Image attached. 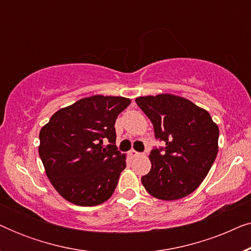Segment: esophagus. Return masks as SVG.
Masks as SVG:
<instances>
[{
	"label": "esophagus",
	"mask_w": 251,
	"mask_h": 251,
	"mask_svg": "<svg viewBox=\"0 0 251 251\" xmlns=\"http://www.w3.org/2000/svg\"><path fill=\"white\" fill-rule=\"evenodd\" d=\"M129 155L131 156V157H137V156H140V153H138V152H136L135 150H131L129 152Z\"/></svg>",
	"instance_id": "34e87169"
}]
</instances>
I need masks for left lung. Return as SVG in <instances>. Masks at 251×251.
<instances>
[{"label": "left lung", "instance_id": "1", "mask_svg": "<svg viewBox=\"0 0 251 251\" xmlns=\"http://www.w3.org/2000/svg\"><path fill=\"white\" fill-rule=\"evenodd\" d=\"M164 147L151 151L145 190L160 200H178L199 187L218 152L219 129L205 109L188 99L163 94L136 98Z\"/></svg>", "mask_w": 251, "mask_h": 251}]
</instances>
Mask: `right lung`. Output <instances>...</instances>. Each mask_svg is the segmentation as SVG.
<instances>
[{"label":"right lung","mask_w":251,"mask_h":251,"mask_svg":"<svg viewBox=\"0 0 251 251\" xmlns=\"http://www.w3.org/2000/svg\"><path fill=\"white\" fill-rule=\"evenodd\" d=\"M130 102L113 96L82 98L57 111L41 129L40 157L52 186L67 201L92 207L112 197L126 168L114 125Z\"/></svg>","instance_id":"1"}]
</instances>
